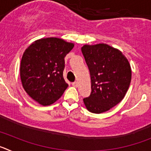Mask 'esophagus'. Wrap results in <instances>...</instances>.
<instances>
[{"label":"esophagus","mask_w":151,"mask_h":151,"mask_svg":"<svg viewBox=\"0 0 151 151\" xmlns=\"http://www.w3.org/2000/svg\"><path fill=\"white\" fill-rule=\"evenodd\" d=\"M78 82H73V86H74V87L77 88V87H78Z\"/></svg>","instance_id":"esophagus-1"}]
</instances>
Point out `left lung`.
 <instances>
[{"label": "left lung", "mask_w": 151, "mask_h": 151, "mask_svg": "<svg viewBox=\"0 0 151 151\" xmlns=\"http://www.w3.org/2000/svg\"><path fill=\"white\" fill-rule=\"evenodd\" d=\"M82 52L91 82V92L84 104L91 113H104L125 97L132 79L130 64L120 50L106 44L85 45Z\"/></svg>", "instance_id": "obj_1"}]
</instances>
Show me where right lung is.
Wrapping results in <instances>:
<instances>
[{
	"mask_svg": "<svg viewBox=\"0 0 151 151\" xmlns=\"http://www.w3.org/2000/svg\"><path fill=\"white\" fill-rule=\"evenodd\" d=\"M74 44L58 38L36 40L24 52L20 78L26 93L43 106L54 104L68 87L63 76L64 57Z\"/></svg>",
	"mask_w": 151,
	"mask_h": 151,
	"instance_id": "1",
	"label": "right lung"
}]
</instances>
